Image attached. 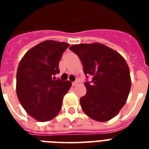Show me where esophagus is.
<instances>
[{"label":"esophagus","instance_id":"1","mask_svg":"<svg viewBox=\"0 0 149 149\" xmlns=\"http://www.w3.org/2000/svg\"><path fill=\"white\" fill-rule=\"evenodd\" d=\"M79 84V81H78V80H76V81H74V82H72V86H77V84Z\"/></svg>","mask_w":149,"mask_h":149}]
</instances>
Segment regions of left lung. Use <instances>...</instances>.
I'll return each instance as SVG.
<instances>
[{
    "instance_id": "obj_1",
    "label": "left lung",
    "mask_w": 149,
    "mask_h": 149,
    "mask_svg": "<svg viewBox=\"0 0 149 149\" xmlns=\"http://www.w3.org/2000/svg\"><path fill=\"white\" fill-rule=\"evenodd\" d=\"M70 49L79 56L87 79L86 95L79 100L84 113L102 122L114 118L126 103L132 86L125 58L100 43L74 45Z\"/></svg>"
}]
</instances>
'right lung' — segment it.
Instances as JSON below:
<instances>
[{"mask_svg": "<svg viewBox=\"0 0 149 149\" xmlns=\"http://www.w3.org/2000/svg\"><path fill=\"white\" fill-rule=\"evenodd\" d=\"M69 46L66 42L45 41L27 52L18 65L17 98L27 113L39 121L51 120L59 113L63 97L72 86L71 82L55 77Z\"/></svg>", "mask_w": 149, "mask_h": 149, "instance_id": "right-lung-1", "label": "right lung"}]
</instances>
